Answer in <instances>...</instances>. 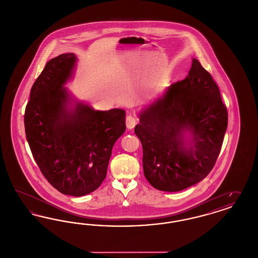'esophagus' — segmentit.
I'll return each mask as SVG.
<instances>
[{"mask_svg": "<svg viewBox=\"0 0 258 258\" xmlns=\"http://www.w3.org/2000/svg\"><path fill=\"white\" fill-rule=\"evenodd\" d=\"M137 123V119L135 118V116L133 115H128L125 119V124H126V127L128 130H133L135 126V124Z\"/></svg>", "mask_w": 258, "mask_h": 258, "instance_id": "obj_1", "label": "esophagus"}]
</instances>
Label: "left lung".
I'll use <instances>...</instances> for the list:
<instances>
[{"label":"left lung","mask_w":258,"mask_h":258,"mask_svg":"<svg viewBox=\"0 0 258 258\" xmlns=\"http://www.w3.org/2000/svg\"><path fill=\"white\" fill-rule=\"evenodd\" d=\"M135 135L143 148L148 182L180 191L202 181L221 152L227 109L219 87L197 59L184 80L168 87L139 113Z\"/></svg>","instance_id":"8db88e82"}]
</instances>
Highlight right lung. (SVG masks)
<instances>
[{
	"label": "right lung",
	"instance_id": "right-lung-1",
	"mask_svg": "<svg viewBox=\"0 0 258 258\" xmlns=\"http://www.w3.org/2000/svg\"><path fill=\"white\" fill-rule=\"evenodd\" d=\"M74 53L51 59L31 89L25 133L33 157L60 192L83 197L106 177L112 148L125 131V111L95 110L64 85L74 75Z\"/></svg>",
	"mask_w": 258,
	"mask_h": 258
}]
</instances>
